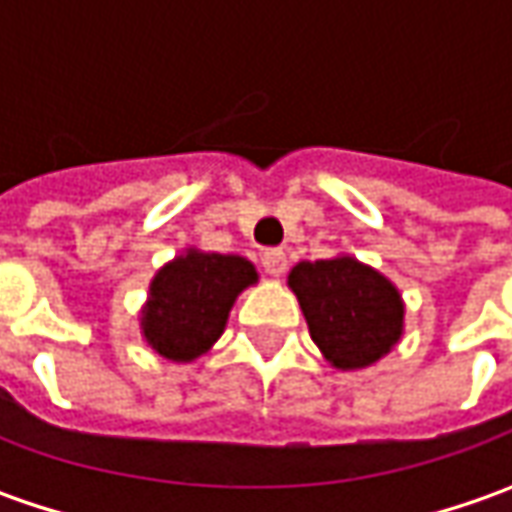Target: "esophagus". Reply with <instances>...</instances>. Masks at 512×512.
Masks as SVG:
<instances>
[{"instance_id":"34e87169","label":"esophagus","mask_w":512,"mask_h":512,"mask_svg":"<svg viewBox=\"0 0 512 512\" xmlns=\"http://www.w3.org/2000/svg\"><path fill=\"white\" fill-rule=\"evenodd\" d=\"M262 267L267 270V276L279 279V276L287 270L285 250H279V247H270V250H265V253H262Z\"/></svg>"}]
</instances>
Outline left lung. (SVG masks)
Segmentation results:
<instances>
[{
    "label": "left lung",
    "instance_id": "left-lung-1",
    "mask_svg": "<svg viewBox=\"0 0 512 512\" xmlns=\"http://www.w3.org/2000/svg\"><path fill=\"white\" fill-rule=\"evenodd\" d=\"M287 285L302 305L310 339L333 367H367L402 339L399 290L379 270L350 256L299 262Z\"/></svg>",
    "mask_w": 512,
    "mask_h": 512
}]
</instances>
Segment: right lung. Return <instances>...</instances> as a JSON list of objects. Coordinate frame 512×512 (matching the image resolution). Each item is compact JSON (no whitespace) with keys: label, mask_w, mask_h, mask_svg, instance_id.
Listing matches in <instances>:
<instances>
[{"label":"right lung","mask_w":512,"mask_h":512,"mask_svg":"<svg viewBox=\"0 0 512 512\" xmlns=\"http://www.w3.org/2000/svg\"><path fill=\"white\" fill-rule=\"evenodd\" d=\"M256 267L242 256L187 250L150 282L142 333L165 359L193 362L222 336L236 296L253 285Z\"/></svg>","instance_id":"add662e5"}]
</instances>
